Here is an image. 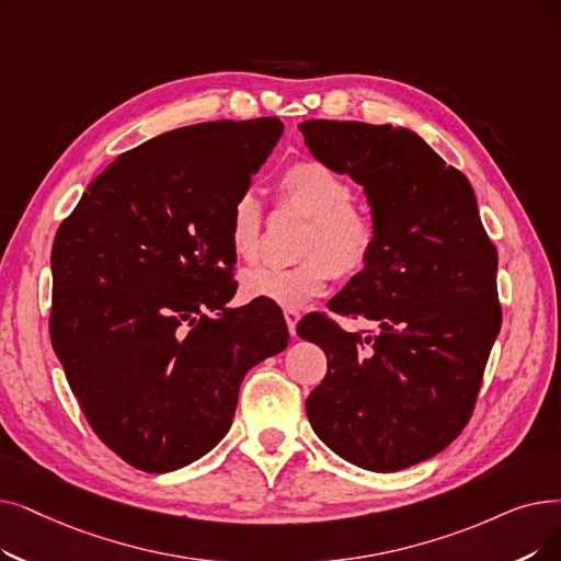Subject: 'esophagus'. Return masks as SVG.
I'll list each match as a JSON object with an SVG mask.
<instances>
[{"instance_id":"34e87169","label":"esophagus","mask_w":561,"mask_h":561,"mask_svg":"<svg viewBox=\"0 0 561 561\" xmlns=\"http://www.w3.org/2000/svg\"><path fill=\"white\" fill-rule=\"evenodd\" d=\"M284 319H286V325H288L290 336H296V325H298V321H300V311L294 309V307H284Z\"/></svg>"}]
</instances>
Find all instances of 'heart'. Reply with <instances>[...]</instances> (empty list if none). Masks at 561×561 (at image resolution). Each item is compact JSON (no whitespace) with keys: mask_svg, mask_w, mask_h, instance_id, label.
Listing matches in <instances>:
<instances>
[{"mask_svg":"<svg viewBox=\"0 0 561 561\" xmlns=\"http://www.w3.org/2000/svg\"><path fill=\"white\" fill-rule=\"evenodd\" d=\"M282 204L309 217L302 233V261L288 267L256 265L240 277L242 296L284 307H302L328 288L332 275L357 279L378 250V225L369 208L353 202V185L319 160L290 164L279 179ZM231 250L242 261L261 254V206L240 194L231 210Z\"/></svg>","mask_w":561,"mask_h":561,"instance_id":"heart-1","label":"heart"}]
</instances>
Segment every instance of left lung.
<instances>
[{
    "label": "left lung",
    "mask_w": 561,
    "mask_h": 561,
    "mask_svg": "<svg viewBox=\"0 0 561 561\" xmlns=\"http://www.w3.org/2000/svg\"><path fill=\"white\" fill-rule=\"evenodd\" d=\"M300 133L316 160L364 187L378 225L374 261L328 305L378 332L319 313L298 323L328 357L309 422L353 466H417L472 417L502 325L497 250L470 181L412 130L311 118Z\"/></svg>",
    "instance_id": "1"
}]
</instances>
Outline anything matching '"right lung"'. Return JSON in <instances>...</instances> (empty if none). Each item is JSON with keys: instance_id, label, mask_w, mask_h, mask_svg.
Segmentation results:
<instances>
[{"instance_id": "1", "label": "right lung", "mask_w": 561, "mask_h": 561, "mask_svg": "<svg viewBox=\"0 0 561 561\" xmlns=\"http://www.w3.org/2000/svg\"><path fill=\"white\" fill-rule=\"evenodd\" d=\"M282 130L263 116L144 141L91 181L55 236L53 348L93 433L137 470L208 454L242 378L288 344L273 307H227L231 210Z\"/></svg>"}]
</instances>
